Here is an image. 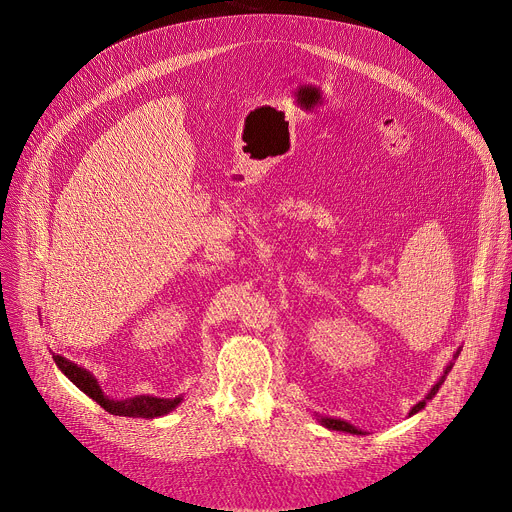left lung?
Wrapping results in <instances>:
<instances>
[{
  "mask_svg": "<svg viewBox=\"0 0 512 512\" xmlns=\"http://www.w3.org/2000/svg\"><path fill=\"white\" fill-rule=\"evenodd\" d=\"M460 354V350L454 354V358ZM452 367H454V362H450L448 364V367H446V371H444V377L440 379V381H437L433 387H431V391L427 393V397L423 399V401H419L417 405H413V409L409 411V415H415L417 411H421L423 407H425V403L429 401V399H433L435 397V393L437 391H440V387H442V383L446 381V377H448V373L452 371ZM320 423L324 425V427H328V429H336V431H346V433H354V435H364V431L362 429H356L354 425H350L348 421H342V419H336V417H320Z\"/></svg>",
  "mask_w": 512,
  "mask_h": 512,
  "instance_id": "obj_1",
  "label": "left lung"
}]
</instances>
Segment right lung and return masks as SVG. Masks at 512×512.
<instances>
[{
	"instance_id": "right-lung-1",
	"label": "right lung",
	"mask_w": 512,
	"mask_h": 512,
	"mask_svg": "<svg viewBox=\"0 0 512 512\" xmlns=\"http://www.w3.org/2000/svg\"><path fill=\"white\" fill-rule=\"evenodd\" d=\"M56 367L75 383L85 395H89L93 401H97L105 411H109L111 415H123V417H145V419H154L160 415L170 413L172 409H176L182 403V397L176 399H164V397H152V395H137L131 399H109L107 395H103L99 381L79 364L66 360L60 354H52Z\"/></svg>"
}]
</instances>
